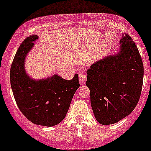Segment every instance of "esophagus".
Listing matches in <instances>:
<instances>
[{
    "label": "esophagus",
    "instance_id": "esophagus-1",
    "mask_svg": "<svg viewBox=\"0 0 151 151\" xmlns=\"http://www.w3.org/2000/svg\"><path fill=\"white\" fill-rule=\"evenodd\" d=\"M86 80H87V77L85 73L83 72L80 73V76H79V80H80V83H81V84H84L85 81H86Z\"/></svg>",
    "mask_w": 151,
    "mask_h": 151
}]
</instances>
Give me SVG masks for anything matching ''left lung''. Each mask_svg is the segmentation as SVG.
I'll list each match as a JSON object with an SVG mask.
<instances>
[{
  "instance_id": "left-lung-1",
  "label": "left lung",
  "mask_w": 151,
  "mask_h": 151,
  "mask_svg": "<svg viewBox=\"0 0 151 151\" xmlns=\"http://www.w3.org/2000/svg\"><path fill=\"white\" fill-rule=\"evenodd\" d=\"M121 50L91 65L86 85L95 118L102 125L113 124L134 110L142 88L144 68L137 47L122 33Z\"/></svg>"
}]
</instances>
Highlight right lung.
Instances as JSON below:
<instances>
[{
  "label": "right lung",
  "instance_id": "right-lung-1",
  "mask_svg": "<svg viewBox=\"0 0 151 151\" xmlns=\"http://www.w3.org/2000/svg\"><path fill=\"white\" fill-rule=\"evenodd\" d=\"M39 39L32 35L23 41L14 58L10 82L19 110L33 123L53 126L64 119L73 96L80 87L78 74L66 80L57 74L44 80L30 78L25 70V59Z\"/></svg>",
  "mask_w": 151,
  "mask_h": 151
}]
</instances>
